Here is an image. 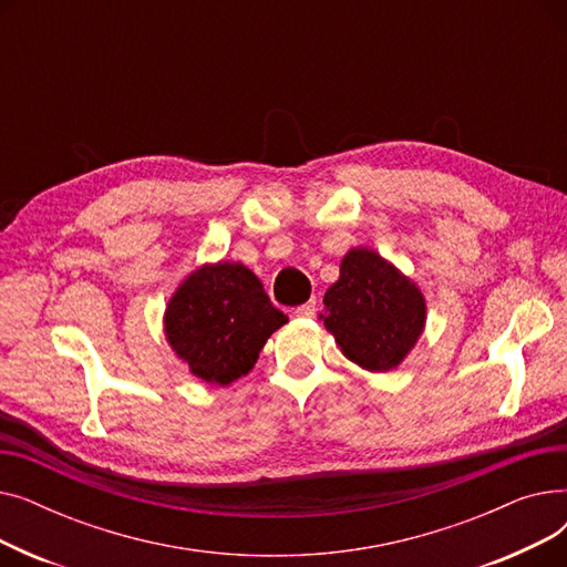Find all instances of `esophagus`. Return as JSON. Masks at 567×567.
Masks as SVG:
<instances>
[{"label":"esophagus","instance_id":"34e87169","mask_svg":"<svg viewBox=\"0 0 567 567\" xmlns=\"http://www.w3.org/2000/svg\"><path fill=\"white\" fill-rule=\"evenodd\" d=\"M315 312H317V301H315V299H310L308 303H303V306H299V308L293 310V315H296V317H303V319L315 317Z\"/></svg>","mask_w":567,"mask_h":567}]
</instances>
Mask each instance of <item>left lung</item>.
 <instances>
[{
	"mask_svg": "<svg viewBox=\"0 0 567 567\" xmlns=\"http://www.w3.org/2000/svg\"><path fill=\"white\" fill-rule=\"evenodd\" d=\"M319 319L344 359L368 372H389L421 340L427 301L393 261L355 246L340 261V278L326 289Z\"/></svg>",
	"mask_w": 567,
	"mask_h": 567,
	"instance_id": "1",
	"label": "left lung"
}]
</instances>
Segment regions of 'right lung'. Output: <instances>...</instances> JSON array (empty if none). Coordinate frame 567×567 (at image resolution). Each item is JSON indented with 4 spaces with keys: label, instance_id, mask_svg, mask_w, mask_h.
Here are the masks:
<instances>
[{
    "label": "right lung",
    "instance_id": "1",
    "mask_svg": "<svg viewBox=\"0 0 567 567\" xmlns=\"http://www.w3.org/2000/svg\"><path fill=\"white\" fill-rule=\"evenodd\" d=\"M287 321L248 266L214 261L178 282L165 306L163 333L193 377L229 385L255 368L266 340Z\"/></svg>",
    "mask_w": 567,
    "mask_h": 567
}]
</instances>
